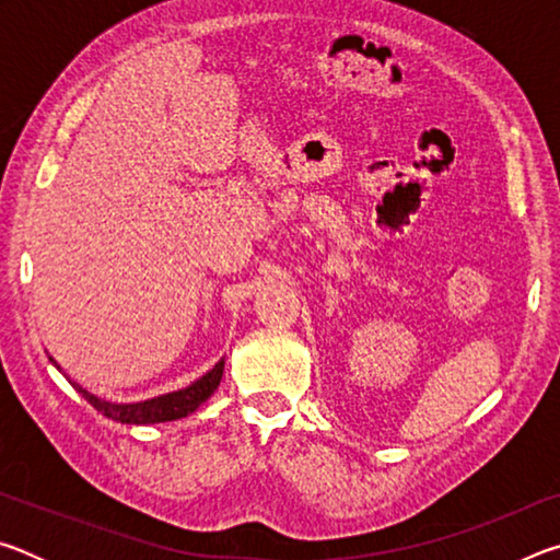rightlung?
<instances>
[{"label":"right lung","mask_w":560,"mask_h":560,"mask_svg":"<svg viewBox=\"0 0 560 560\" xmlns=\"http://www.w3.org/2000/svg\"><path fill=\"white\" fill-rule=\"evenodd\" d=\"M49 360H54V358H49ZM54 365H56V360H54ZM222 373H224V358L212 368L210 373H205L200 381H195L192 385L183 387V390L150 397V400H143V402H110V400H103V397H96L89 390H83L79 383H73V381H69V383L83 397H86V400L96 407L101 415H106L108 420H116L122 424H155V422L179 420V417H187L189 412H195L197 407H200L207 397L217 390V385H220V381H222Z\"/></svg>","instance_id":"add662e5"}]
</instances>
